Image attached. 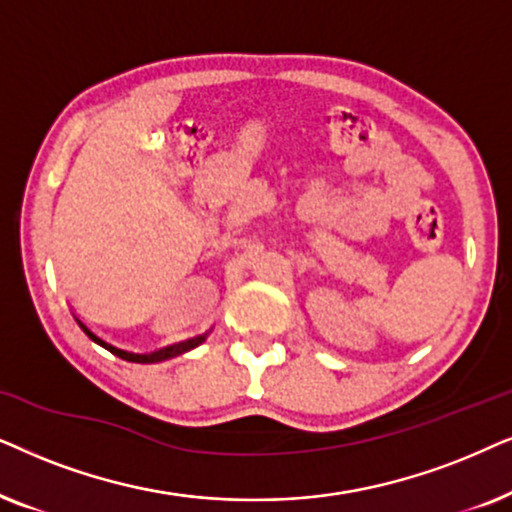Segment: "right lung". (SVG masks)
<instances>
[{
	"mask_svg": "<svg viewBox=\"0 0 512 512\" xmlns=\"http://www.w3.org/2000/svg\"><path fill=\"white\" fill-rule=\"evenodd\" d=\"M79 325H81V330H84L86 335L93 339V342H98L100 346H105V349H107V351H112L114 356H119V358H124V360H131V363H161V360L175 358V356H180V353L192 351L194 346H199V344L206 342V335H199V337H194V339H187V342H180V344L166 346V349H159V351H154V353H133V351L119 349V346H114V344L105 342V339L95 335V332L91 330V327H88L86 323H81V320H79Z\"/></svg>",
	"mask_w": 512,
	"mask_h": 512,
	"instance_id": "right-lung-1",
	"label": "right lung"
}]
</instances>
